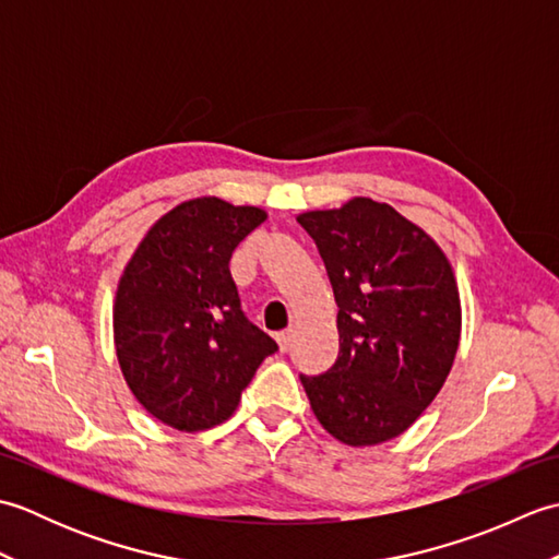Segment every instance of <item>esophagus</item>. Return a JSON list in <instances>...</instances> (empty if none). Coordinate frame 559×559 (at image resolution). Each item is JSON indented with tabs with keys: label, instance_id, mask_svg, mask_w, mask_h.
<instances>
[{
	"label": "esophagus",
	"instance_id": "obj_1",
	"mask_svg": "<svg viewBox=\"0 0 559 559\" xmlns=\"http://www.w3.org/2000/svg\"><path fill=\"white\" fill-rule=\"evenodd\" d=\"M276 341H278V348H281V353H288V350H290V346H293V329L281 331V334L276 336Z\"/></svg>",
	"mask_w": 559,
	"mask_h": 559
}]
</instances>
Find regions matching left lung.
I'll use <instances>...</instances> for the list:
<instances>
[{
  "label": "left lung",
  "instance_id": "1",
  "mask_svg": "<svg viewBox=\"0 0 559 559\" xmlns=\"http://www.w3.org/2000/svg\"><path fill=\"white\" fill-rule=\"evenodd\" d=\"M338 305V358L300 374L324 430L348 447L406 432L447 382L461 300L447 254L401 213L367 197L300 213Z\"/></svg>",
  "mask_w": 559,
  "mask_h": 559
}]
</instances>
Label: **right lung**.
<instances>
[{
	"mask_svg": "<svg viewBox=\"0 0 559 559\" xmlns=\"http://www.w3.org/2000/svg\"><path fill=\"white\" fill-rule=\"evenodd\" d=\"M266 221L257 206L218 197L165 213L117 283L115 350L136 401L180 432H199L235 413L257 367L278 346L240 310L230 257Z\"/></svg>",
	"mask_w": 559,
	"mask_h": 559,
	"instance_id": "right-lung-1",
	"label": "right lung"
}]
</instances>
